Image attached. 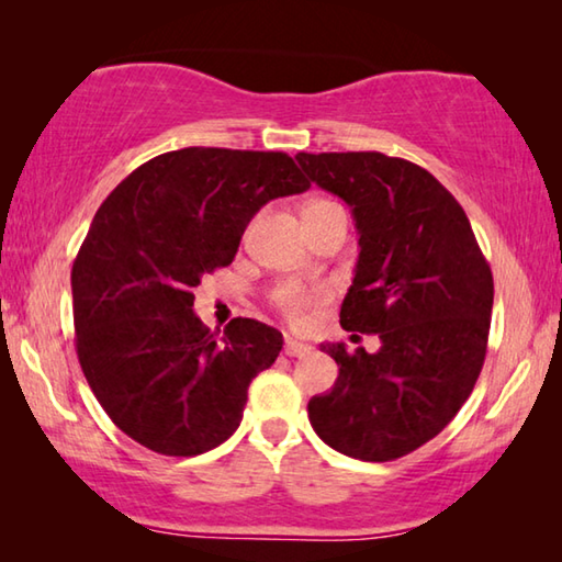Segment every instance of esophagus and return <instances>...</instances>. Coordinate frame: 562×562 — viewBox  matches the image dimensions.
Returning <instances> with one entry per match:
<instances>
[{"label": "esophagus", "mask_w": 562, "mask_h": 562, "mask_svg": "<svg viewBox=\"0 0 562 562\" xmlns=\"http://www.w3.org/2000/svg\"><path fill=\"white\" fill-rule=\"evenodd\" d=\"M310 351H312V347L304 345V341H297L292 337H288V341H284V355L288 357H307Z\"/></svg>", "instance_id": "1"}]
</instances>
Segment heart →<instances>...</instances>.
Masks as SVG:
<instances>
[{"mask_svg":"<svg viewBox=\"0 0 562 562\" xmlns=\"http://www.w3.org/2000/svg\"><path fill=\"white\" fill-rule=\"evenodd\" d=\"M327 205H335V203H327V201H315L310 203L304 211H315V207H327ZM325 297V290H304L300 288L297 282H284L280 284L278 290H274L272 300L274 304H278L280 312L284 317H288L292 325H300V322L304 319V312H307V307L312 302H317Z\"/></svg>","mask_w":562,"mask_h":562,"instance_id":"1","label":"heart"}]
</instances>
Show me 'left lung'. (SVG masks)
Returning a JSON list of instances; mask_svg holds the SVG:
<instances>
[{"mask_svg":"<svg viewBox=\"0 0 562 562\" xmlns=\"http://www.w3.org/2000/svg\"><path fill=\"white\" fill-rule=\"evenodd\" d=\"M294 158L351 207L359 233L341 327L382 339L374 355L322 345L339 376L310 398V424L351 459H402L441 434L473 392L486 359L491 268L459 201L422 166L376 150Z\"/></svg>","mask_w":562,"mask_h":562,"instance_id":"8db88e82","label":"left lung"}]
</instances>
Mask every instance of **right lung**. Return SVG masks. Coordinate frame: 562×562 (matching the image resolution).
Returning a JSON list of instances; mask_svg holds the SVG:
<instances>
[{
    "label": "right lung",
    "instance_id": "add662e5",
    "mask_svg": "<svg viewBox=\"0 0 562 562\" xmlns=\"http://www.w3.org/2000/svg\"><path fill=\"white\" fill-rule=\"evenodd\" d=\"M307 188L288 154L193 146L150 158L101 203L71 270L76 355L133 441L198 456L240 426L282 335L235 317L217 339L195 317L193 288L233 262L265 203Z\"/></svg>",
    "mask_w": 562,
    "mask_h": 562
}]
</instances>
